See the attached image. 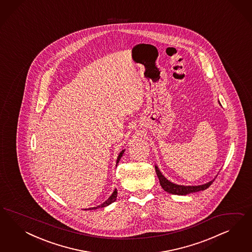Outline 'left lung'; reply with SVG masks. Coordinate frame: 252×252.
<instances>
[{"label":"left lung","mask_w":252,"mask_h":252,"mask_svg":"<svg viewBox=\"0 0 252 252\" xmlns=\"http://www.w3.org/2000/svg\"><path fill=\"white\" fill-rule=\"evenodd\" d=\"M155 171L157 176L160 180V186L164 190L170 193V194H175V195H188L193 192H198V191L205 190L212 184L214 183V180L210 181L203 185L199 186H181V185H176L175 183L170 182L164 176L161 175V173L159 170L158 166L155 165Z\"/></svg>","instance_id":"obj_1"}]
</instances>
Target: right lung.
Listing matches in <instances>:
<instances>
[{"mask_svg":"<svg viewBox=\"0 0 252 252\" xmlns=\"http://www.w3.org/2000/svg\"><path fill=\"white\" fill-rule=\"evenodd\" d=\"M124 152H125V150H123L122 152L119 153V155H118V157H117L116 163H118V162H119V160H120L121 157L123 156V154H124ZM116 197H117V190L115 189V191L113 192V194H112V195L109 197V198L107 199L106 201H104L102 204H100L99 206L93 207V208H89V209H87V210H96V209H98V208H102V207L108 206V205H110L111 203L115 202V200H116Z\"/></svg>","mask_w":252,"mask_h":252,"instance_id":"add662e5","label":"right lung"}]
</instances>
